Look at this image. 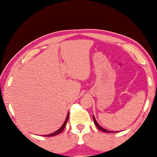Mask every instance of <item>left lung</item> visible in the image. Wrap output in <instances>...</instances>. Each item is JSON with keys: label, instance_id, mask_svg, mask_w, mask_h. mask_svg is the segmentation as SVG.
<instances>
[{"label": "left lung", "instance_id": "1", "mask_svg": "<svg viewBox=\"0 0 157 157\" xmlns=\"http://www.w3.org/2000/svg\"><path fill=\"white\" fill-rule=\"evenodd\" d=\"M93 120H94V124H95V125H96V127L98 128L100 130H101V131H102V132H106V133H114V132H111V131H107V129H104L103 127H101V126L97 122V121L95 120V119H94V117H93Z\"/></svg>", "mask_w": 157, "mask_h": 157}]
</instances>
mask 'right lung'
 <instances>
[{
	"label": "right lung",
	"mask_w": 157,
	"mask_h": 157,
	"mask_svg": "<svg viewBox=\"0 0 157 157\" xmlns=\"http://www.w3.org/2000/svg\"><path fill=\"white\" fill-rule=\"evenodd\" d=\"M68 117H69V113L67 114V118H66V120H65V122H64V124H63V126H62V127H61L60 128H59V129L58 130H57V131H56V132H54V133H52V134H48V135H46L45 136H53L57 135V134H59V133H60V132H63V129H65L66 124H67V122Z\"/></svg>",
	"instance_id": "right-lung-1"
}]
</instances>
